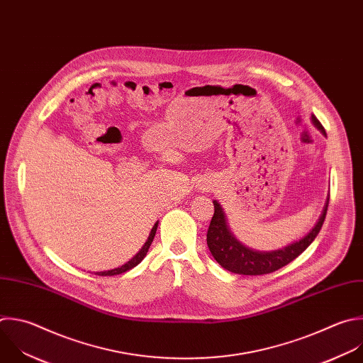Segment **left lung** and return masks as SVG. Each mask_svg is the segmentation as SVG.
I'll use <instances>...</instances> for the list:
<instances>
[{
    "label": "left lung",
    "instance_id": "1",
    "mask_svg": "<svg viewBox=\"0 0 363 363\" xmlns=\"http://www.w3.org/2000/svg\"><path fill=\"white\" fill-rule=\"evenodd\" d=\"M312 123L319 131H322L323 135H326L325 128L322 127V124L319 123L315 115H312ZM328 203H329V198L326 199V203L323 206V211L318 222L302 239L277 251L261 252V251H254L239 242V240L229 230L222 206L216 201H213L215 212L206 233L208 248L212 257L215 258V261L229 272L239 274V275H267V274L275 272L282 267L288 265L289 262H292L295 258H298L313 242V239L318 236L323 225L326 211H328Z\"/></svg>",
    "mask_w": 363,
    "mask_h": 363
}]
</instances>
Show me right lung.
Instances as JSON below:
<instances>
[{"instance_id": "add662e5", "label": "right lung", "mask_w": 363, "mask_h": 363, "mask_svg": "<svg viewBox=\"0 0 363 363\" xmlns=\"http://www.w3.org/2000/svg\"><path fill=\"white\" fill-rule=\"evenodd\" d=\"M157 228H158V222H155V225L152 226V229H151V232H150V236H148V239H147V242L143 245V248L138 251V254H137L134 258H131L127 264H124L123 267H119V268L111 269V271L96 272L95 275H99V277H113V275L124 274V272L133 269L134 267H137V265L147 257V252H148V250H150V247H151V244H152V240H154V236H155V233H157Z\"/></svg>"}]
</instances>
